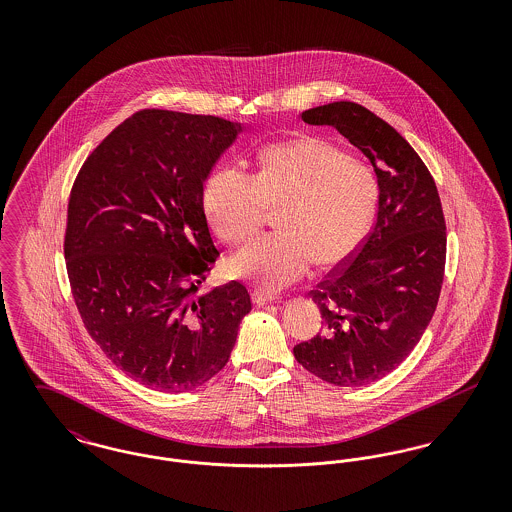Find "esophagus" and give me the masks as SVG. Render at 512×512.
<instances>
[{
  "instance_id": "1",
  "label": "esophagus",
  "mask_w": 512,
  "mask_h": 512,
  "mask_svg": "<svg viewBox=\"0 0 512 512\" xmlns=\"http://www.w3.org/2000/svg\"><path fill=\"white\" fill-rule=\"evenodd\" d=\"M274 299H278V295L276 293H270L268 290H255L253 292V301L257 303V305H267L270 301H274Z\"/></svg>"
}]
</instances>
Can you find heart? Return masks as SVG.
<instances>
[{
	"mask_svg": "<svg viewBox=\"0 0 512 512\" xmlns=\"http://www.w3.org/2000/svg\"><path fill=\"white\" fill-rule=\"evenodd\" d=\"M203 203L228 245L251 242L268 211H276L278 232L238 253L232 270L280 290L313 263L338 267L359 249L376 215L378 180L341 147L299 136L261 149L253 176L220 167L205 186Z\"/></svg>",
	"mask_w": 512,
	"mask_h": 512,
	"instance_id": "b5f03b06",
	"label": "heart"
}]
</instances>
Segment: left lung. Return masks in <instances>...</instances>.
<instances>
[{
    "label": "left lung",
    "instance_id": "8db88e82",
    "mask_svg": "<svg viewBox=\"0 0 512 512\" xmlns=\"http://www.w3.org/2000/svg\"><path fill=\"white\" fill-rule=\"evenodd\" d=\"M359 147L378 178V213L359 249L311 292L322 332L293 347L320 380L357 388L401 365L436 313L447 232L438 188L411 144L353 101L301 113Z\"/></svg>",
    "mask_w": 512,
    "mask_h": 512
}]
</instances>
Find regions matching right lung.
<instances>
[{
  "mask_svg": "<svg viewBox=\"0 0 512 512\" xmlns=\"http://www.w3.org/2000/svg\"><path fill=\"white\" fill-rule=\"evenodd\" d=\"M238 132L213 115L142 109L74 178L63 249L76 309L109 361L151 390L211 380L251 311L236 280L199 293L219 257L203 184Z\"/></svg>",
  "mask_w": 512,
  "mask_h": 512,
  "instance_id": "1",
  "label": "right lung"
}]
</instances>
